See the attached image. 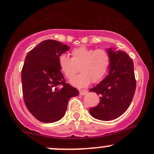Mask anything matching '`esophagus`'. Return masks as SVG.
I'll use <instances>...</instances> for the list:
<instances>
[{
    "label": "esophagus",
    "mask_w": 154,
    "mask_h": 154,
    "mask_svg": "<svg viewBox=\"0 0 154 154\" xmlns=\"http://www.w3.org/2000/svg\"><path fill=\"white\" fill-rule=\"evenodd\" d=\"M87 93H88V91H87V90H80V95H85Z\"/></svg>",
    "instance_id": "1"
}]
</instances>
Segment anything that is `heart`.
Segmentation results:
<instances>
[{"mask_svg":"<svg viewBox=\"0 0 154 154\" xmlns=\"http://www.w3.org/2000/svg\"><path fill=\"white\" fill-rule=\"evenodd\" d=\"M58 63L62 72L71 78L78 71L81 73L70 80L77 88H85L91 81L97 83L106 76L111 64V58L105 50L92 49L85 46L74 48L71 58L63 54L59 57Z\"/></svg>","mask_w":154,"mask_h":154,"instance_id":"heart-1","label":"heart"}]
</instances>
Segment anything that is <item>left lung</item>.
Segmentation results:
<instances>
[{"label": "left lung", "mask_w": 154, "mask_h": 154, "mask_svg": "<svg viewBox=\"0 0 154 154\" xmlns=\"http://www.w3.org/2000/svg\"><path fill=\"white\" fill-rule=\"evenodd\" d=\"M111 58L108 75L89 90L100 95V102L91 107L92 117L100 121H112L128 109L135 94L136 83L133 62L125 52L112 48L106 49Z\"/></svg>", "instance_id": "left-lung-1"}]
</instances>
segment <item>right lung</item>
Wrapping results in <instances>:
<instances>
[{
  "instance_id": "obj_1",
  "label": "right lung",
  "mask_w": 154,
  "mask_h": 154,
  "mask_svg": "<svg viewBox=\"0 0 154 154\" xmlns=\"http://www.w3.org/2000/svg\"><path fill=\"white\" fill-rule=\"evenodd\" d=\"M70 49L60 42H40L26 57L21 71L24 103L29 112L44 123H53L65 116L68 100L79 91L66 83L58 63Z\"/></svg>"
}]
</instances>
